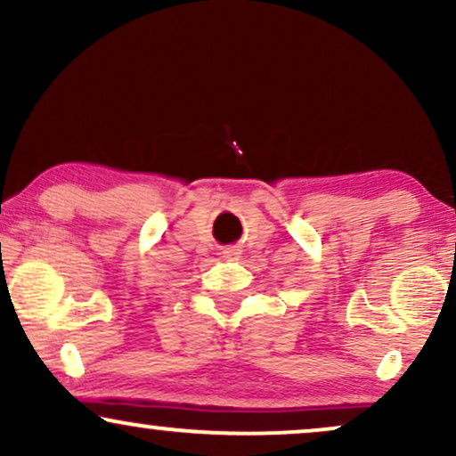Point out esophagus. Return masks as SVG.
I'll list each match as a JSON object with an SVG mask.
<instances>
[{"label": "esophagus", "mask_w": 456, "mask_h": 456, "mask_svg": "<svg viewBox=\"0 0 456 456\" xmlns=\"http://www.w3.org/2000/svg\"><path fill=\"white\" fill-rule=\"evenodd\" d=\"M229 256H233V252H232V255H229Z\"/></svg>", "instance_id": "esophagus-1"}]
</instances>
